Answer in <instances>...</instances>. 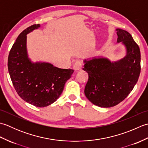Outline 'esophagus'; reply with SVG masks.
Segmentation results:
<instances>
[{
	"mask_svg": "<svg viewBox=\"0 0 148 148\" xmlns=\"http://www.w3.org/2000/svg\"><path fill=\"white\" fill-rule=\"evenodd\" d=\"M83 63L82 61L81 60H77L76 62H75L74 64V69L75 71H79L81 70L83 67Z\"/></svg>",
	"mask_w": 148,
	"mask_h": 148,
	"instance_id": "34e87169",
	"label": "esophagus"
}]
</instances>
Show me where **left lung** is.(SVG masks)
<instances>
[{
  "instance_id": "obj_1",
  "label": "left lung",
  "mask_w": 148,
  "mask_h": 148,
  "mask_svg": "<svg viewBox=\"0 0 148 148\" xmlns=\"http://www.w3.org/2000/svg\"><path fill=\"white\" fill-rule=\"evenodd\" d=\"M116 31L117 42L126 47L123 58L115 62L106 58L84 61L83 69L88 74L84 94L94 105L101 108H111L122 102L133 90L140 72L139 46L127 31Z\"/></svg>"
}]
</instances>
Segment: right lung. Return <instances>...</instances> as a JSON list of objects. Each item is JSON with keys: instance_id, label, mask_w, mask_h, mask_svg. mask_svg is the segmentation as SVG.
Listing matches in <instances>:
<instances>
[{"instance_id": "obj_1", "label": "right lung", "mask_w": 148, "mask_h": 148, "mask_svg": "<svg viewBox=\"0 0 148 148\" xmlns=\"http://www.w3.org/2000/svg\"><path fill=\"white\" fill-rule=\"evenodd\" d=\"M40 27L32 25L17 37L8 56V71L14 89L21 98L34 106L44 108L60 96L74 70L54 67L49 63H32L28 58L27 34Z\"/></svg>"}]
</instances>
